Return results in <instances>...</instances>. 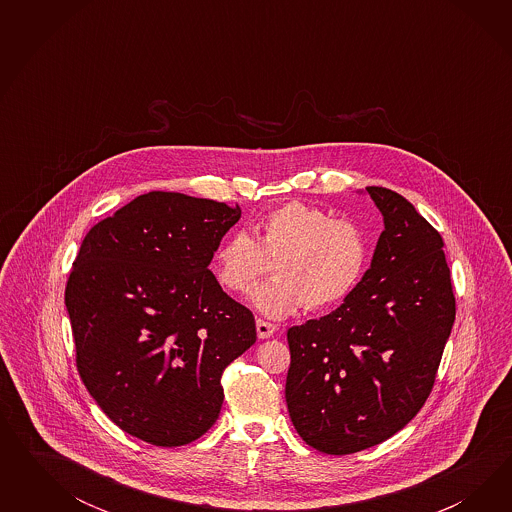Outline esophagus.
Listing matches in <instances>:
<instances>
[{"mask_svg": "<svg viewBox=\"0 0 512 512\" xmlns=\"http://www.w3.org/2000/svg\"><path fill=\"white\" fill-rule=\"evenodd\" d=\"M257 336H259V340H266V338H272L274 334H276V330H278V326L272 325V323H266L263 319H257Z\"/></svg>", "mask_w": 512, "mask_h": 512, "instance_id": "obj_1", "label": "esophagus"}]
</instances>
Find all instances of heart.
I'll return each mask as SVG.
<instances>
[{
  "label": "heart",
  "mask_w": 512,
  "mask_h": 512,
  "mask_svg": "<svg viewBox=\"0 0 512 512\" xmlns=\"http://www.w3.org/2000/svg\"><path fill=\"white\" fill-rule=\"evenodd\" d=\"M255 233L257 238L246 231L225 236L214 253V272L225 289L246 293L272 261L276 278L249 293L253 308L270 319L289 317L304 306L330 308L364 278L370 259L366 234L319 206L285 202L259 219Z\"/></svg>",
  "instance_id": "obj_1"
}]
</instances>
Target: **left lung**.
Masks as SVG:
<instances>
[{"label": "left lung", "instance_id": "1", "mask_svg": "<svg viewBox=\"0 0 512 512\" xmlns=\"http://www.w3.org/2000/svg\"><path fill=\"white\" fill-rule=\"evenodd\" d=\"M372 263L340 308L287 332L285 400L298 435L326 454L370 449L426 402L454 325L456 302L441 234L385 187Z\"/></svg>", "mask_w": 512, "mask_h": 512}]
</instances>
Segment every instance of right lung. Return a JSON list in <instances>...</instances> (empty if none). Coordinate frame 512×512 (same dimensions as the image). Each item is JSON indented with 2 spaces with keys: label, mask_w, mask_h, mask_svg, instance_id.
<instances>
[{
  "label": "right lung",
  "mask_w": 512,
  "mask_h": 512,
  "mask_svg": "<svg viewBox=\"0 0 512 512\" xmlns=\"http://www.w3.org/2000/svg\"><path fill=\"white\" fill-rule=\"evenodd\" d=\"M242 210L150 191L86 234L65 289L93 400L155 447L195 441L223 405L221 373L257 340L248 308L208 270Z\"/></svg>",
  "instance_id": "1"
}]
</instances>
